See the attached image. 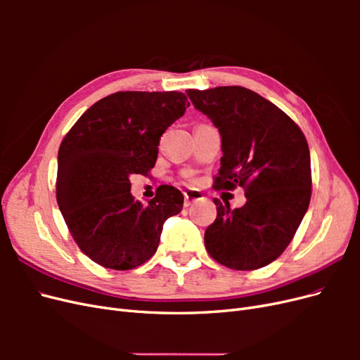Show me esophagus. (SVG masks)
I'll return each instance as SVG.
<instances>
[{
    "instance_id": "obj_1",
    "label": "esophagus",
    "mask_w": 360,
    "mask_h": 360,
    "mask_svg": "<svg viewBox=\"0 0 360 360\" xmlns=\"http://www.w3.org/2000/svg\"><path fill=\"white\" fill-rule=\"evenodd\" d=\"M183 195H184V207H189L192 202L200 201L202 198V193L198 191H193V189L184 192Z\"/></svg>"
}]
</instances>
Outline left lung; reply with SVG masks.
I'll use <instances>...</instances> for the list:
<instances>
[{
    "mask_svg": "<svg viewBox=\"0 0 360 360\" xmlns=\"http://www.w3.org/2000/svg\"><path fill=\"white\" fill-rule=\"evenodd\" d=\"M195 110L212 120L222 143L216 189L245 188L246 202L230 209L214 200L217 216L204 243L213 259L234 270H255L275 261L308 210L311 158L299 126L245 86L186 90Z\"/></svg>",
    "mask_w": 360,
    "mask_h": 360,
    "instance_id": "1",
    "label": "left lung"
}]
</instances>
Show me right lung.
I'll use <instances>...</instances> for the list:
<instances>
[{"instance_id": "add662e5", "label": "right lung", "mask_w": 360, "mask_h": 360, "mask_svg": "<svg viewBox=\"0 0 360 360\" xmlns=\"http://www.w3.org/2000/svg\"><path fill=\"white\" fill-rule=\"evenodd\" d=\"M180 91H118L86 110L58 150L57 202L76 245L106 269L130 270L155 255L168 217L183 195L163 184L144 207L130 176L155 167L162 134L179 120Z\"/></svg>"}]
</instances>
